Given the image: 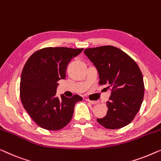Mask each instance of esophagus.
<instances>
[{
	"label": "esophagus",
	"instance_id": "34e87169",
	"mask_svg": "<svg viewBox=\"0 0 161 161\" xmlns=\"http://www.w3.org/2000/svg\"><path fill=\"white\" fill-rule=\"evenodd\" d=\"M86 101H88V102L90 103H92V104L98 103V101H91V100H89V99H87V100H86Z\"/></svg>",
	"mask_w": 161,
	"mask_h": 161
}]
</instances>
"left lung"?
<instances>
[{
  "mask_svg": "<svg viewBox=\"0 0 161 161\" xmlns=\"http://www.w3.org/2000/svg\"><path fill=\"white\" fill-rule=\"evenodd\" d=\"M84 53L98 70L99 84L112 92L106 102L107 114L98 123L108 129H119L130 123L141 108L144 85L139 65L125 53L113 46L85 49Z\"/></svg>",
  "mask_w": 161,
  "mask_h": 161,
  "instance_id": "left-lung-1",
  "label": "left lung"
}]
</instances>
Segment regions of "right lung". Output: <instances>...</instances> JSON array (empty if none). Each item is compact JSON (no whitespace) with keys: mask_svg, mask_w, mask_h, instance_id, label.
Instances as JSON below:
<instances>
[{"mask_svg":"<svg viewBox=\"0 0 161 161\" xmlns=\"http://www.w3.org/2000/svg\"><path fill=\"white\" fill-rule=\"evenodd\" d=\"M68 47H46L35 52L24 65L20 80V98L25 109L41 128L58 130L73 117L74 106L82 98L74 95L56 96L58 81L65 78L68 64L83 51Z\"/></svg>","mask_w":161,"mask_h":161,"instance_id":"1","label":"right lung"}]
</instances>
